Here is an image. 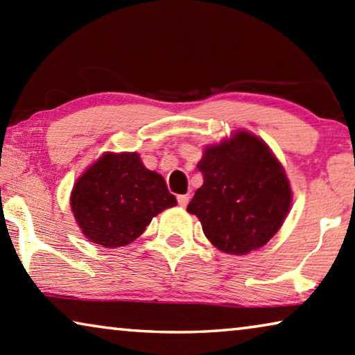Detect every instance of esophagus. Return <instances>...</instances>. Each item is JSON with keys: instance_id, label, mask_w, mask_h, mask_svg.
Segmentation results:
<instances>
[{"instance_id": "1", "label": "esophagus", "mask_w": 355, "mask_h": 355, "mask_svg": "<svg viewBox=\"0 0 355 355\" xmlns=\"http://www.w3.org/2000/svg\"><path fill=\"white\" fill-rule=\"evenodd\" d=\"M189 200H191V196H178V203L179 205H181L182 208H186L187 207V203H189Z\"/></svg>"}]
</instances>
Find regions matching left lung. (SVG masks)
Wrapping results in <instances>:
<instances>
[{"label":"left lung","mask_w":355,"mask_h":355,"mask_svg":"<svg viewBox=\"0 0 355 355\" xmlns=\"http://www.w3.org/2000/svg\"><path fill=\"white\" fill-rule=\"evenodd\" d=\"M197 168L203 184L187 205L218 250L247 255L273 237L288 216L293 191L271 148L239 129L207 145Z\"/></svg>","instance_id":"left-lung-1"}]
</instances>
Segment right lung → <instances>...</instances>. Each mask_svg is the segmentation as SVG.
I'll list each match as a JSON object with an SVG mask.
<instances>
[{"instance_id": "1", "label": "right lung", "mask_w": 355, "mask_h": 355, "mask_svg": "<svg viewBox=\"0 0 355 355\" xmlns=\"http://www.w3.org/2000/svg\"><path fill=\"white\" fill-rule=\"evenodd\" d=\"M176 203L162 174L145 168L137 152H105L71 192V210L82 234L106 249L130 244L153 216Z\"/></svg>"}]
</instances>
